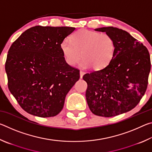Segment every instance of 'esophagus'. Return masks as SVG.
Listing matches in <instances>:
<instances>
[{
  "mask_svg": "<svg viewBox=\"0 0 152 152\" xmlns=\"http://www.w3.org/2000/svg\"><path fill=\"white\" fill-rule=\"evenodd\" d=\"M84 74H85V72H83V71L80 72V78H82V77H83Z\"/></svg>",
  "mask_w": 152,
  "mask_h": 152,
  "instance_id": "obj_1",
  "label": "esophagus"
}]
</instances>
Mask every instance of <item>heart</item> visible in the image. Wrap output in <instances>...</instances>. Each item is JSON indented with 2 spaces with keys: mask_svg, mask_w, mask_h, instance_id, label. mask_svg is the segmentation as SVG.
<instances>
[{
  "mask_svg": "<svg viewBox=\"0 0 152 152\" xmlns=\"http://www.w3.org/2000/svg\"><path fill=\"white\" fill-rule=\"evenodd\" d=\"M60 48L68 65L75 66L82 57V68L91 67L99 70L106 67L112 60L115 44L113 38L107 33L83 29L72 36L71 42L64 39Z\"/></svg>",
  "mask_w": 152,
  "mask_h": 152,
  "instance_id": "b5f03b06",
  "label": "heart"
}]
</instances>
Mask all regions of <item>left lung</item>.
Returning <instances> with one entry per match:
<instances>
[{
	"mask_svg": "<svg viewBox=\"0 0 152 152\" xmlns=\"http://www.w3.org/2000/svg\"><path fill=\"white\" fill-rule=\"evenodd\" d=\"M113 38L114 55L102 70L84 74L90 110L98 116L111 117L137 106L148 87L151 70L147 48L124 30L113 27L95 29Z\"/></svg>",
	"mask_w": 152,
	"mask_h": 152,
	"instance_id": "8db88e82",
	"label": "left lung"
}]
</instances>
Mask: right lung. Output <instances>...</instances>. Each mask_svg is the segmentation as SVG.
Here are the masks:
<instances>
[{
	"label": "right lung",
	"mask_w": 152,
	"mask_h": 152,
	"mask_svg": "<svg viewBox=\"0 0 152 152\" xmlns=\"http://www.w3.org/2000/svg\"><path fill=\"white\" fill-rule=\"evenodd\" d=\"M75 27L35 26L25 31L8 51L5 71L11 93L20 107L39 117H54L80 78L66 63L60 45Z\"/></svg>",
	"instance_id": "1"
}]
</instances>
